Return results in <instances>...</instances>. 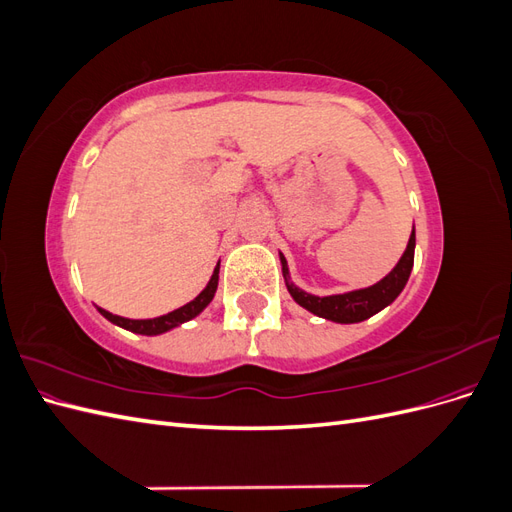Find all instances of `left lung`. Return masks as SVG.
I'll list each match as a JSON object with an SVG mask.
<instances>
[{"instance_id": "obj_1", "label": "left lung", "mask_w": 512, "mask_h": 512, "mask_svg": "<svg viewBox=\"0 0 512 512\" xmlns=\"http://www.w3.org/2000/svg\"><path fill=\"white\" fill-rule=\"evenodd\" d=\"M414 243H416V237H414V230H412L404 256L399 258L395 269L389 275H386L384 280H380L378 284L369 286V288L352 290V292H346V294H333V297H314V294H307V292H303V290L294 286L288 280L286 258L280 254L288 292L292 294L294 301L307 309V312H312L320 318L342 322V324L367 320L369 316L378 314L380 309H384L386 305L393 303L397 299V294L404 290L408 277H410V271H412V265H414Z\"/></svg>"}]
</instances>
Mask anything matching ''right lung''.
Instances as JSON below:
<instances>
[{"label":"right lung","mask_w":512,"mask_h":512,"mask_svg":"<svg viewBox=\"0 0 512 512\" xmlns=\"http://www.w3.org/2000/svg\"><path fill=\"white\" fill-rule=\"evenodd\" d=\"M218 273H220V265L215 267V271H213V275H211V280H209L207 288H205L203 292H200L194 301H190L188 305H183V307L175 309V312H170V314L160 316V318H149V320H130V318H121V316H115V314H111V312H106V309H102V307H98V312H100L106 320H111V322L119 324V327L128 329V331H132V333H141V335H160V333H164V331H168V329H175V327H179L181 322H185V320H192L194 316H198L200 312H203V309L211 303L215 290H218V277H220Z\"/></svg>","instance_id":"right-lung-1"}]
</instances>
